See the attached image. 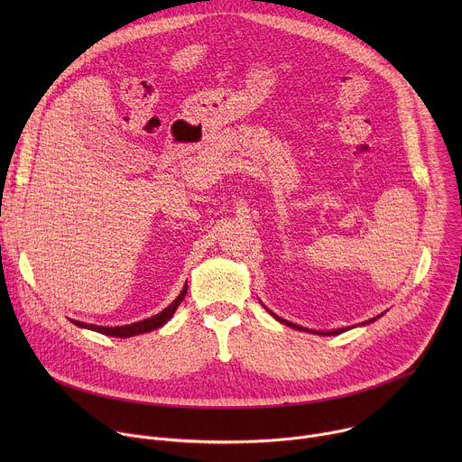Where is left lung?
Wrapping results in <instances>:
<instances>
[{"label":"left lung","mask_w":462,"mask_h":462,"mask_svg":"<svg viewBox=\"0 0 462 462\" xmlns=\"http://www.w3.org/2000/svg\"><path fill=\"white\" fill-rule=\"evenodd\" d=\"M271 312V310H269ZM278 321H282V323H285V325H289V327H292V328H298V331H307V333H314V335H321V337H335V335H342V333H346L349 327H344V328H335V331H310V328H305V327H301V325H294L292 321H287V319H283V318H280V316H276L274 312H271ZM376 318H380V316H374V318H371V319H367V321H364L362 325H367V323H371V321H374ZM360 325V323H358Z\"/></svg>","instance_id":"left-lung-1"}]
</instances>
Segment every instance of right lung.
Wrapping results in <instances>:
<instances>
[{"label": "right lung", "mask_w": 462, "mask_h": 462, "mask_svg": "<svg viewBox=\"0 0 462 462\" xmlns=\"http://www.w3.org/2000/svg\"><path fill=\"white\" fill-rule=\"evenodd\" d=\"M186 291H188V285H184V289L180 291V294H179L164 310H161L159 314H155V316H152V318H146V319H141V321H135V323H129V325L102 327V325H91V323H84V321H77V319H71V321H73L75 325L82 327V328H91V331H97V333H100V335L116 337V338H129V337H135V335L150 333V331H153V328L162 327V325L173 316V312L177 310V307H179L180 301L184 300Z\"/></svg>", "instance_id": "add662e5"}]
</instances>
